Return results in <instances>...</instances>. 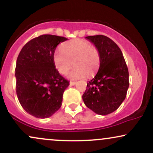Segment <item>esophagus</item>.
<instances>
[{
  "label": "esophagus",
  "mask_w": 153,
  "mask_h": 153,
  "mask_svg": "<svg viewBox=\"0 0 153 153\" xmlns=\"http://www.w3.org/2000/svg\"><path fill=\"white\" fill-rule=\"evenodd\" d=\"M75 83H76V82H75V81H71V82H70V85H75Z\"/></svg>",
  "instance_id": "obj_1"
}]
</instances>
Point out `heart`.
<instances>
[{
	"instance_id": "obj_1",
	"label": "heart",
	"mask_w": 153,
	"mask_h": 153,
	"mask_svg": "<svg viewBox=\"0 0 153 153\" xmlns=\"http://www.w3.org/2000/svg\"><path fill=\"white\" fill-rule=\"evenodd\" d=\"M61 50L54 52L53 61L56 69L61 74H66L73 66L68 77L71 79L81 78L87 75L93 76L100 66L101 57L98 49L90 42L75 39L67 42L61 46Z\"/></svg>"
}]
</instances>
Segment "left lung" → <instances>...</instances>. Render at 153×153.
Returning <instances> with one entry per match:
<instances>
[{
    "label": "left lung",
    "mask_w": 153,
    "mask_h": 153,
    "mask_svg": "<svg viewBox=\"0 0 153 153\" xmlns=\"http://www.w3.org/2000/svg\"><path fill=\"white\" fill-rule=\"evenodd\" d=\"M98 49L99 70L87 82L82 100L88 108L99 115L112 113L125 99L129 88V71L122 51L104 35L85 36Z\"/></svg>",
    "instance_id": "obj_1"
}]
</instances>
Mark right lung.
Wrapping results in <instances>:
<instances>
[{
    "instance_id": "right-lung-1",
    "label": "right lung",
    "mask_w": 153,
    "mask_h": 153,
    "mask_svg": "<svg viewBox=\"0 0 153 153\" xmlns=\"http://www.w3.org/2000/svg\"><path fill=\"white\" fill-rule=\"evenodd\" d=\"M68 39L43 34L28 42L16 60V91L24 110L36 118H48L61 107L63 93L69 85L55 68L53 56Z\"/></svg>"
}]
</instances>
